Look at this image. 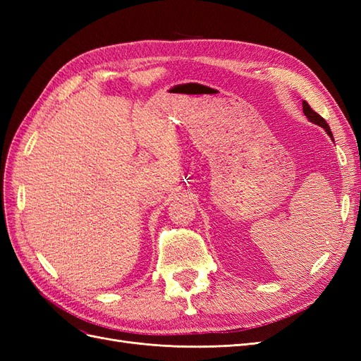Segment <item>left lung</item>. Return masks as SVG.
<instances>
[{"label":"left lung","instance_id":"8db88e82","mask_svg":"<svg viewBox=\"0 0 361 361\" xmlns=\"http://www.w3.org/2000/svg\"><path fill=\"white\" fill-rule=\"evenodd\" d=\"M302 111H304L305 117H307L312 123H314V125H318V126L324 128V129H325V133L329 134V135L331 137V140H333V134H331V129H330L329 123H326L325 120H324L318 113L313 111L312 108H310V105H309L307 102H305V101H302Z\"/></svg>","mask_w":361,"mask_h":361}]
</instances>
